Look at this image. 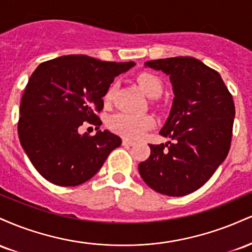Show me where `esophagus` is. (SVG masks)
Wrapping results in <instances>:
<instances>
[{"label": "esophagus", "mask_w": 252, "mask_h": 252, "mask_svg": "<svg viewBox=\"0 0 252 252\" xmlns=\"http://www.w3.org/2000/svg\"><path fill=\"white\" fill-rule=\"evenodd\" d=\"M122 144H123L124 147H131V146H134L135 142H132V141L126 140V138H124V140L122 141Z\"/></svg>", "instance_id": "obj_1"}]
</instances>
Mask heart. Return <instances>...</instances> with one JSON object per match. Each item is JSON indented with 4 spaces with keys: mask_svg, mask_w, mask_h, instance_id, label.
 <instances>
[{
    "mask_svg": "<svg viewBox=\"0 0 252 252\" xmlns=\"http://www.w3.org/2000/svg\"><path fill=\"white\" fill-rule=\"evenodd\" d=\"M137 82L141 89L143 90L147 96L155 98L162 94V82L158 77L152 73H141L137 77ZM114 94V86H111L106 91L104 99L105 102H110ZM154 118L150 115H135V114H116L111 116L108 121L109 128L116 134L123 137L136 140L141 137L144 132L148 131L154 126Z\"/></svg>",
    "mask_w": 252,
    "mask_h": 252,
    "instance_id": "obj_1",
    "label": "heart"
}]
</instances>
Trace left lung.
Instances as JSON below:
<instances>
[{"instance_id": "1", "label": "left lung", "mask_w": 252, "mask_h": 252, "mask_svg": "<svg viewBox=\"0 0 252 252\" xmlns=\"http://www.w3.org/2000/svg\"><path fill=\"white\" fill-rule=\"evenodd\" d=\"M146 66L168 74L175 97L160 135L169 142L149 144L138 164L155 192L182 196L200 189L226 158L235 103L220 74L192 57L150 60Z\"/></svg>"}]
</instances>
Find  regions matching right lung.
Returning <instances> with one entry per match:
<instances>
[{"label": "right lung", "instance_id": "1", "mask_svg": "<svg viewBox=\"0 0 252 252\" xmlns=\"http://www.w3.org/2000/svg\"><path fill=\"white\" fill-rule=\"evenodd\" d=\"M134 65L72 54L37 66L22 94L17 132L46 180L63 187L82 185L121 146L122 140L108 130L90 136L80 135L79 128L85 122L102 124L97 112L110 84Z\"/></svg>", "mask_w": 252, "mask_h": 252}]
</instances>
